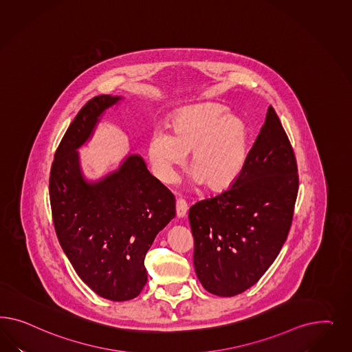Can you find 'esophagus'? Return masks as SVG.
Returning a JSON list of instances; mask_svg holds the SVG:
<instances>
[{"mask_svg":"<svg viewBox=\"0 0 352 352\" xmlns=\"http://www.w3.org/2000/svg\"><path fill=\"white\" fill-rule=\"evenodd\" d=\"M187 209H188V206H187L186 200H184V199H177V203H175L177 217H178V218H183V217H186Z\"/></svg>","mask_w":352,"mask_h":352,"instance_id":"esophagus-1","label":"esophagus"}]
</instances>
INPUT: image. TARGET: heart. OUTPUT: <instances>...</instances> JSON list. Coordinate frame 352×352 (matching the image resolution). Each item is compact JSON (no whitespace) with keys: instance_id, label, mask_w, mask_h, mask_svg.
Segmentation results:
<instances>
[{"instance_id":"1","label":"heart","mask_w":352,"mask_h":352,"mask_svg":"<svg viewBox=\"0 0 352 352\" xmlns=\"http://www.w3.org/2000/svg\"><path fill=\"white\" fill-rule=\"evenodd\" d=\"M249 131L243 118L230 116L217 103L187 107L173 120V134L156 129L148 140V156L162 181L173 179L191 153L192 179L219 191L231 186L245 164Z\"/></svg>"}]
</instances>
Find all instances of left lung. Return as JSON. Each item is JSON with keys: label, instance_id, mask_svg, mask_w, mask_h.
Instances as JSON below:
<instances>
[{"label": "left lung", "instance_id": "8db88e82", "mask_svg": "<svg viewBox=\"0 0 352 352\" xmlns=\"http://www.w3.org/2000/svg\"><path fill=\"white\" fill-rule=\"evenodd\" d=\"M298 183L294 151L270 106L232 186L190 208L195 271L209 293L232 297L263 276L288 237Z\"/></svg>", "mask_w": 352, "mask_h": 352}]
</instances>
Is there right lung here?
Returning a JSON list of instances; mask_svg holds the SVG:
<instances>
[{"instance_id":"right-lung-1","label":"right lung","mask_w":352,"mask_h":352,"mask_svg":"<svg viewBox=\"0 0 352 352\" xmlns=\"http://www.w3.org/2000/svg\"><path fill=\"white\" fill-rule=\"evenodd\" d=\"M118 100L94 96L80 109L54 155L49 195L55 232L76 274L98 296L122 302L146 285L144 258L175 217V199L139 155L100 181L84 178L77 148Z\"/></svg>"}]
</instances>
